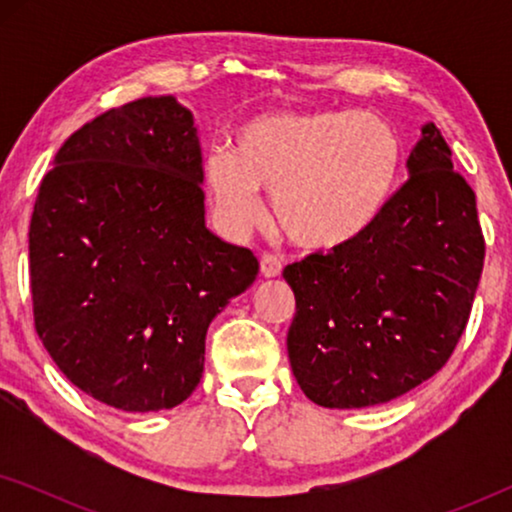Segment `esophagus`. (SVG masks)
<instances>
[{
	"mask_svg": "<svg viewBox=\"0 0 512 512\" xmlns=\"http://www.w3.org/2000/svg\"><path fill=\"white\" fill-rule=\"evenodd\" d=\"M261 275L268 277V279L279 277V275H282V261H279V258L272 256V254H263L261 256Z\"/></svg>",
	"mask_w": 512,
	"mask_h": 512,
	"instance_id": "34e87169",
	"label": "esophagus"
}]
</instances>
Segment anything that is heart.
I'll use <instances>...</instances> for the list:
<instances>
[{
    "instance_id": "1",
    "label": "heart",
    "mask_w": 512,
    "mask_h": 512,
    "mask_svg": "<svg viewBox=\"0 0 512 512\" xmlns=\"http://www.w3.org/2000/svg\"><path fill=\"white\" fill-rule=\"evenodd\" d=\"M403 139L366 111H277L251 118L235 146L205 158V186L230 233L263 219V193L286 240L312 251L347 247L380 221L403 170Z\"/></svg>"
}]
</instances>
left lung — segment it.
<instances>
[{"label":"left lung","mask_w":512,"mask_h":512,"mask_svg":"<svg viewBox=\"0 0 512 512\" xmlns=\"http://www.w3.org/2000/svg\"><path fill=\"white\" fill-rule=\"evenodd\" d=\"M405 167L408 181L366 235L284 268L296 296L291 370L321 408L408 394L445 366L471 314L485 240L436 123L422 125Z\"/></svg>","instance_id":"1"}]
</instances>
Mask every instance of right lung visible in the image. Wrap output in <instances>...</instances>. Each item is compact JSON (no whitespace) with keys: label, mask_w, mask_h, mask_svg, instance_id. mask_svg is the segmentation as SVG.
I'll return each instance as SVG.
<instances>
[{"label":"right lung","mask_w":512,"mask_h":512,"mask_svg":"<svg viewBox=\"0 0 512 512\" xmlns=\"http://www.w3.org/2000/svg\"><path fill=\"white\" fill-rule=\"evenodd\" d=\"M249 249L205 223L191 109L142 97L55 153L30 223L34 326L69 382L109 408L184 403L214 317L254 284Z\"/></svg>","instance_id":"1"}]
</instances>
